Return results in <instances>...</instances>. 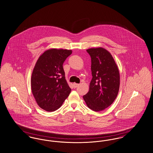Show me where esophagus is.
Listing matches in <instances>:
<instances>
[{"label": "esophagus", "instance_id": "1", "mask_svg": "<svg viewBox=\"0 0 153 153\" xmlns=\"http://www.w3.org/2000/svg\"><path fill=\"white\" fill-rule=\"evenodd\" d=\"M80 85L79 84H77V83H73V87L74 88L78 87Z\"/></svg>", "mask_w": 153, "mask_h": 153}]
</instances>
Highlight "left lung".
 Returning a JSON list of instances; mask_svg holds the SVG:
<instances>
[{
    "mask_svg": "<svg viewBox=\"0 0 153 153\" xmlns=\"http://www.w3.org/2000/svg\"><path fill=\"white\" fill-rule=\"evenodd\" d=\"M87 51L91 57L92 79L89 90L83 99L89 108L101 111L117 98L120 86L119 72L114 59L106 49L91 48Z\"/></svg>",
    "mask_w": 153,
    "mask_h": 153,
    "instance_id": "1",
    "label": "left lung"
}]
</instances>
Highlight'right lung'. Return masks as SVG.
Returning <instances> with one entry per match:
<instances>
[{"label": "right lung", "mask_w": 153, "mask_h": 153, "mask_svg": "<svg viewBox=\"0 0 153 153\" xmlns=\"http://www.w3.org/2000/svg\"><path fill=\"white\" fill-rule=\"evenodd\" d=\"M71 50L51 49L40 56L33 71L31 87L36 103L42 109L53 112L58 109L70 94L63 63Z\"/></svg>", "instance_id": "right-lung-1"}]
</instances>
